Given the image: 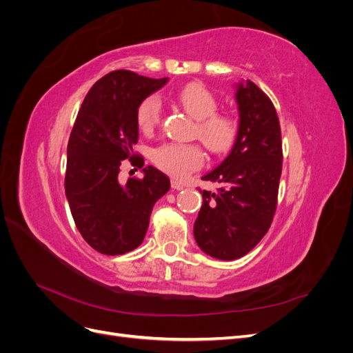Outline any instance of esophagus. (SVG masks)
I'll use <instances>...</instances> for the list:
<instances>
[{
	"label": "esophagus",
	"mask_w": 353,
	"mask_h": 353,
	"mask_svg": "<svg viewBox=\"0 0 353 353\" xmlns=\"http://www.w3.org/2000/svg\"><path fill=\"white\" fill-rule=\"evenodd\" d=\"M172 188H174V190H183L184 185L181 184V183H178V181H172Z\"/></svg>",
	"instance_id": "1"
}]
</instances>
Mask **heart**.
I'll list each match as a JSON object with an SVG mask.
<instances>
[{
    "mask_svg": "<svg viewBox=\"0 0 353 353\" xmlns=\"http://www.w3.org/2000/svg\"><path fill=\"white\" fill-rule=\"evenodd\" d=\"M176 101L197 121L194 134L213 153H225L236 143L240 122L232 113H218V100L208 88L190 83L176 94ZM162 105L154 95L144 99L137 110V122L144 132L160 123ZM153 162L159 169L176 179L188 176L205 162V154L196 144L165 143L153 150Z\"/></svg>",
    "mask_w": 353,
    "mask_h": 353,
    "instance_id": "1",
    "label": "heart"
}]
</instances>
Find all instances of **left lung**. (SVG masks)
I'll return each mask as SVG.
<instances>
[{
	"instance_id": "8db88e82",
	"label": "left lung",
	"mask_w": 353,
	"mask_h": 353,
	"mask_svg": "<svg viewBox=\"0 0 353 353\" xmlns=\"http://www.w3.org/2000/svg\"><path fill=\"white\" fill-rule=\"evenodd\" d=\"M240 131L231 152L201 179L218 183L203 190L194 239L206 254L234 261L248 254L268 232L283 168L281 130L275 108L258 85H236Z\"/></svg>"
}]
</instances>
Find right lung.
Returning <instances> with one entry per match:
<instances>
[{"mask_svg":"<svg viewBox=\"0 0 353 353\" xmlns=\"http://www.w3.org/2000/svg\"><path fill=\"white\" fill-rule=\"evenodd\" d=\"M168 78L152 79L131 70H114L92 85L74 121L68 143L65 188L81 236L103 254H123L145 237L154 203L170 188L169 178L153 166L141 179L119 183L125 159L138 141L137 110Z\"/></svg>","mask_w":353,"mask_h":353,"instance_id":"obj_1","label":"right lung"}]
</instances>
